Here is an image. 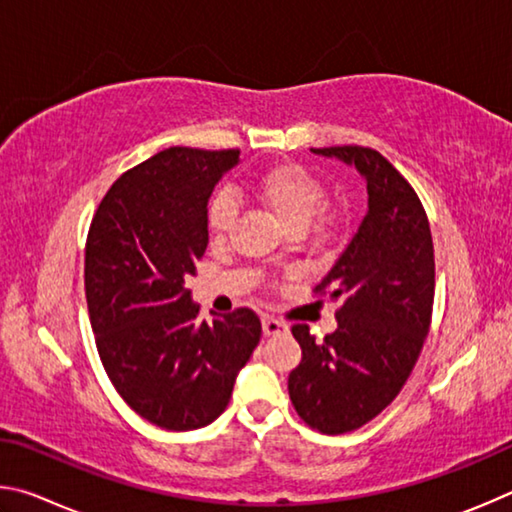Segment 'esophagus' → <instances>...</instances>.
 I'll list each match as a JSON object with an SVG mask.
<instances>
[{
    "instance_id": "esophagus-1",
    "label": "esophagus",
    "mask_w": 512,
    "mask_h": 512,
    "mask_svg": "<svg viewBox=\"0 0 512 512\" xmlns=\"http://www.w3.org/2000/svg\"><path fill=\"white\" fill-rule=\"evenodd\" d=\"M261 321H263V333H265L267 337H276V335L288 333V326H285L283 321H279V319L265 315Z\"/></svg>"
}]
</instances>
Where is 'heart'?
<instances>
[{"label": "heart", "mask_w": 512, "mask_h": 512, "mask_svg": "<svg viewBox=\"0 0 512 512\" xmlns=\"http://www.w3.org/2000/svg\"><path fill=\"white\" fill-rule=\"evenodd\" d=\"M256 202L281 224L285 231H303L326 202V186L308 168L292 161L263 170L249 182ZM236 202L229 195L213 197L206 211V224L213 238H227L236 224ZM319 222H324L321 218Z\"/></svg>", "instance_id": "1"}]
</instances>
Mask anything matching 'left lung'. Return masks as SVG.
I'll use <instances>...</instances> for the list:
<instances>
[{"instance_id":"8db88e82","label":"left lung","mask_w":512,"mask_h":512,"mask_svg":"<svg viewBox=\"0 0 512 512\" xmlns=\"http://www.w3.org/2000/svg\"><path fill=\"white\" fill-rule=\"evenodd\" d=\"M355 166L369 209L337 263L315 288L342 301L337 330L321 342L292 326L301 362L288 391L297 414L321 434H346L391 405L414 371L434 306V245L411 184L378 150L310 148Z\"/></svg>"}]
</instances>
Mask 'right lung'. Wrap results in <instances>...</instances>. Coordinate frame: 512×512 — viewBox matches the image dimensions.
I'll return each mask as SVG.
<instances>
[{
  "label": "right lung",
  "mask_w": 512,
  "mask_h": 512,
  "mask_svg": "<svg viewBox=\"0 0 512 512\" xmlns=\"http://www.w3.org/2000/svg\"><path fill=\"white\" fill-rule=\"evenodd\" d=\"M240 150L166 148L112 184L85 247V297L114 389L170 432L213 423L261 342L249 308L200 319L184 288L209 245L206 204Z\"/></svg>",
  "instance_id": "1"
}]
</instances>
